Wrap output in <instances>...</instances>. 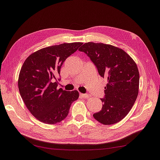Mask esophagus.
<instances>
[{
	"instance_id": "34e87169",
	"label": "esophagus",
	"mask_w": 160,
	"mask_h": 160,
	"mask_svg": "<svg viewBox=\"0 0 160 160\" xmlns=\"http://www.w3.org/2000/svg\"><path fill=\"white\" fill-rule=\"evenodd\" d=\"M80 95L81 97H82L84 98H88L89 97V95L87 94V93H80Z\"/></svg>"
}]
</instances>
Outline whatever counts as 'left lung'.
<instances>
[{
  "label": "left lung",
  "mask_w": 160,
  "mask_h": 160,
  "mask_svg": "<svg viewBox=\"0 0 160 160\" xmlns=\"http://www.w3.org/2000/svg\"><path fill=\"white\" fill-rule=\"evenodd\" d=\"M79 51L90 58L100 76L108 79L102 109L93 118L104 125L118 123L129 113L138 96L136 63L122 49L102 43H85Z\"/></svg>",
  "instance_id": "obj_1"
}]
</instances>
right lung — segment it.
I'll list each match as a JSON object with an SVG mask.
<instances>
[{"mask_svg":"<svg viewBox=\"0 0 160 160\" xmlns=\"http://www.w3.org/2000/svg\"><path fill=\"white\" fill-rule=\"evenodd\" d=\"M82 45L76 42L46 47L31 54L24 62L18 76V90L28 110L37 119L55 124L67 117L79 93L58 89L56 76L67 58Z\"/></svg>","mask_w":160,"mask_h":160,"instance_id":"add662e5","label":"right lung"}]
</instances>
